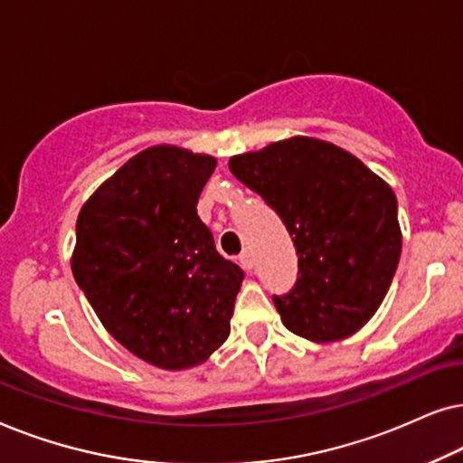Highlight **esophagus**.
<instances>
[{"label": "esophagus", "mask_w": 463, "mask_h": 463, "mask_svg": "<svg viewBox=\"0 0 463 463\" xmlns=\"http://www.w3.org/2000/svg\"><path fill=\"white\" fill-rule=\"evenodd\" d=\"M239 262H241V267H243L245 270H251V269H254V254L245 250L243 254L239 256Z\"/></svg>", "instance_id": "1"}]
</instances>
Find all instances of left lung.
Returning <instances> with one entry per match:
<instances>
[{"label":"left lung","instance_id":"8db88e82","mask_svg":"<svg viewBox=\"0 0 463 463\" xmlns=\"http://www.w3.org/2000/svg\"><path fill=\"white\" fill-rule=\"evenodd\" d=\"M228 167L292 237L298 279L273 296L283 326L316 343L360 330L383 303L402 250L392 188L354 154L311 137L239 154Z\"/></svg>","mask_w":463,"mask_h":463}]
</instances>
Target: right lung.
I'll return each mask as SVG.
<instances>
[{
	"label": "right lung",
	"instance_id": "add662e5",
	"mask_svg": "<svg viewBox=\"0 0 463 463\" xmlns=\"http://www.w3.org/2000/svg\"><path fill=\"white\" fill-rule=\"evenodd\" d=\"M215 158L154 146L84 203L71 270L116 341L150 364H203L228 338L245 273L196 213Z\"/></svg>",
	"mask_w": 463,
	"mask_h": 463
}]
</instances>
